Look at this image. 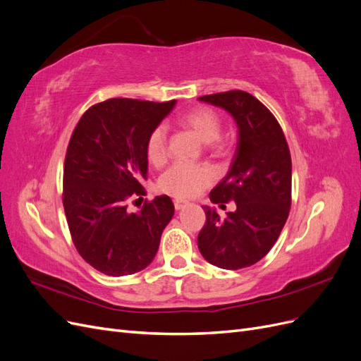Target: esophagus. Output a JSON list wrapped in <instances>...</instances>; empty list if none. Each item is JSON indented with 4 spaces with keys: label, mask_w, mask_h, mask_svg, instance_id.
<instances>
[{
    "label": "esophagus",
    "mask_w": 361,
    "mask_h": 361,
    "mask_svg": "<svg viewBox=\"0 0 361 361\" xmlns=\"http://www.w3.org/2000/svg\"><path fill=\"white\" fill-rule=\"evenodd\" d=\"M173 203H174V209L176 211H180L185 206H187V202H182V200H174Z\"/></svg>",
    "instance_id": "1"
}]
</instances>
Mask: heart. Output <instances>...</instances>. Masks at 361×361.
<instances>
[{
    "mask_svg": "<svg viewBox=\"0 0 361 361\" xmlns=\"http://www.w3.org/2000/svg\"><path fill=\"white\" fill-rule=\"evenodd\" d=\"M178 122L203 145L221 149V122L218 114L209 108L199 106L179 116ZM147 159L154 166H161L167 159V130L164 125L152 129L146 143ZM214 180L212 171L204 166L174 164L159 178V190L176 199H191Z\"/></svg>",
    "mask_w": 361,
    "mask_h": 361,
    "instance_id": "1",
    "label": "heart"
}]
</instances>
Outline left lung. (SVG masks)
Listing matches in <instances>:
<instances>
[{"instance_id":"obj_1","label":"left lung","mask_w":361,"mask_h":361,"mask_svg":"<svg viewBox=\"0 0 361 361\" xmlns=\"http://www.w3.org/2000/svg\"><path fill=\"white\" fill-rule=\"evenodd\" d=\"M238 126V143L226 178L211 191L212 203L233 200L236 211L220 218L203 206L206 223L197 245L209 264L223 269L255 265L276 244L290 209L292 161L285 134L268 108L243 90L206 94Z\"/></svg>"}]
</instances>
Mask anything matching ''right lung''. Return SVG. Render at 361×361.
Returning <instances> with one entry per match:
<instances>
[{
    "instance_id": "right-lung-1",
    "label": "right lung",
    "mask_w": 361,
    "mask_h": 361,
    "mask_svg": "<svg viewBox=\"0 0 361 361\" xmlns=\"http://www.w3.org/2000/svg\"><path fill=\"white\" fill-rule=\"evenodd\" d=\"M176 105L114 97L87 110L71 137L63 171V206L81 257L102 274L129 276L154 260L174 206L158 195L138 212L130 197L145 195L146 143Z\"/></svg>"
}]
</instances>
